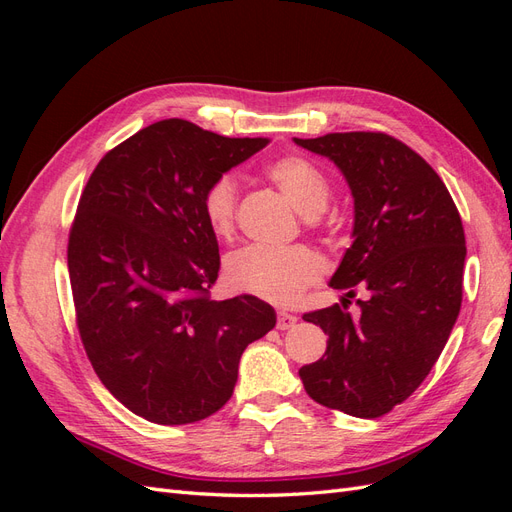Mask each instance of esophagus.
I'll return each instance as SVG.
<instances>
[{"mask_svg":"<svg viewBox=\"0 0 512 512\" xmlns=\"http://www.w3.org/2000/svg\"><path fill=\"white\" fill-rule=\"evenodd\" d=\"M297 316L294 314H288V312H277V329L280 331H286V329H292L294 324H297Z\"/></svg>","mask_w":512,"mask_h":512,"instance_id":"34e87169","label":"esophagus"}]
</instances>
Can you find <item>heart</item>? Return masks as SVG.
<instances>
[{"label":"heart","instance_id":"obj_1","mask_svg":"<svg viewBox=\"0 0 512 512\" xmlns=\"http://www.w3.org/2000/svg\"><path fill=\"white\" fill-rule=\"evenodd\" d=\"M267 177L290 200V205L307 218H314L327 205L329 183L312 162L286 156L267 168ZM203 211L215 235L230 239L237 220L235 179L230 175L215 179L203 196ZM322 273V258L303 245L284 250L252 245L235 252L226 262V280L232 288L275 305L297 303Z\"/></svg>","mask_w":512,"mask_h":512}]
</instances>
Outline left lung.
<instances>
[{"instance_id": "left-lung-1", "label": "left lung", "mask_w": 512, "mask_h": 512, "mask_svg": "<svg viewBox=\"0 0 512 512\" xmlns=\"http://www.w3.org/2000/svg\"><path fill=\"white\" fill-rule=\"evenodd\" d=\"M329 158L354 198L352 245L331 288L363 285L359 317L342 305L303 320L329 335L320 361L299 376L318 404L378 418L406 401L442 354L459 316L466 235L444 181L416 151L384 132L294 138Z\"/></svg>"}]
</instances>
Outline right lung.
Here are the masks:
<instances>
[{"label":"right lung","mask_w":512,"mask_h":512,"mask_svg":"<svg viewBox=\"0 0 512 512\" xmlns=\"http://www.w3.org/2000/svg\"><path fill=\"white\" fill-rule=\"evenodd\" d=\"M269 138H228L162 119L111 149L91 173L68 239L76 324L98 378L158 425L218 412L243 350L275 327L252 294L213 301L220 247L203 196Z\"/></svg>","instance_id":"add662e5"}]
</instances>
